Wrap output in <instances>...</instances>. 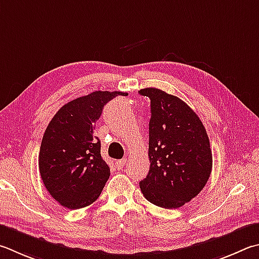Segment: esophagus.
<instances>
[{
  "instance_id": "34e87169",
  "label": "esophagus",
  "mask_w": 259,
  "mask_h": 259,
  "mask_svg": "<svg viewBox=\"0 0 259 259\" xmlns=\"http://www.w3.org/2000/svg\"><path fill=\"white\" fill-rule=\"evenodd\" d=\"M126 163V159H117V161H115V166L117 170H121V168H123L124 164Z\"/></svg>"
}]
</instances>
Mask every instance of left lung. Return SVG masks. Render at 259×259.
<instances>
[{"instance_id": "obj_1", "label": "left lung", "mask_w": 259, "mask_h": 259, "mask_svg": "<svg viewBox=\"0 0 259 259\" xmlns=\"http://www.w3.org/2000/svg\"><path fill=\"white\" fill-rule=\"evenodd\" d=\"M150 100L149 172L139 182L145 198L163 208L181 207L199 194L213 157L204 124L177 96L157 88L140 89Z\"/></svg>"}]
</instances>
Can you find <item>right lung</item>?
Returning <instances> with one entry per match:
<instances>
[{"label":"right lung","mask_w":259,"mask_h":259,"mask_svg":"<svg viewBox=\"0 0 259 259\" xmlns=\"http://www.w3.org/2000/svg\"><path fill=\"white\" fill-rule=\"evenodd\" d=\"M122 92H93L67 103L56 112L41 140L38 166L50 195L63 207L78 209L93 204L110 178L94 136L96 121L107 102Z\"/></svg>","instance_id":"add662e5"}]
</instances>
